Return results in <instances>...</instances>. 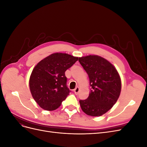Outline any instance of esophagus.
Returning a JSON list of instances; mask_svg holds the SVG:
<instances>
[{
	"instance_id": "1",
	"label": "esophagus",
	"mask_w": 147,
	"mask_h": 147,
	"mask_svg": "<svg viewBox=\"0 0 147 147\" xmlns=\"http://www.w3.org/2000/svg\"><path fill=\"white\" fill-rule=\"evenodd\" d=\"M79 90H80V88L78 87H76L75 88V89H74V92L75 94H77L79 92Z\"/></svg>"
}]
</instances>
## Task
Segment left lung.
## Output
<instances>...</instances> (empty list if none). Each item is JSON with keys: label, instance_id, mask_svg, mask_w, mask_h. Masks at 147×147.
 <instances>
[{"label": "left lung", "instance_id": "1", "mask_svg": "<svg viewBox=\"0 0 147 147\" xmlns=\"http://www.w3.org/2000/svg\"><path fill=\"white\" fill-rule=\"evenodd\" d=\"M78 61L88 74L91 86L88 98L79 101L81 108L90 116H101L112 109L120 95L119 75L109 61L99 56H83Z\"/></svg>", "mask_w": 147, "mask_h": 147}]
</instances>
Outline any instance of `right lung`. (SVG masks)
I'll return each instance as SVG.
<instances>
[{
	"label": "right lung",
	"instance_id": "obj_1",
	"mask_svg": "<svg viewBox=\"0 0 147 147\" xmlns=\"http://www.w3.org/2000/svg\"><path fill=\"white\" fill-rule=\"evenodd\" d=\"M78 57L56 53L47 56L35 66L29 78L34 99L43 109L52 111L61 106L70 91L66 85L65 72Z\"/></svg>",
	"mask_w": 147,
	"mask_h": 147
}]
</instances>
